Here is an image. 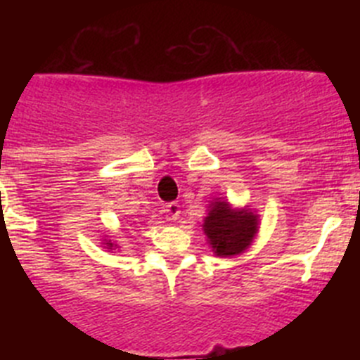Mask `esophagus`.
<instances>
[{
	"label": "esophagus",
	"mask_w": 360,
	"mask_h": 360,
	"mask_svg": "<svg viewBox=\"0 0 360 360\" xmlns=\"http://www.w3.org/2000/svg\"><path fill=\"white\" fill-rule=\"evenodd\" d=\"M165 212H167V216H169V219H177V217H179V212H181L179 203H177V202L167 203Z\"/></svg>",
	"instance_id": "esophagus-1"
}]
</instances>
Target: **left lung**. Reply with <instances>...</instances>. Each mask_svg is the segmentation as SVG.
<instances>
[{
	"mask_svg": "<svg viewBox=\"0 0 360 360\" xmlns=\"http://www.w3.org/2000/svg\"><path fill=\"white\" fill-rule=\"evenodd\" d=\"M257 214L248 209H233L228 202L216 200L209 203V214L202 224L207 242L214 254L231 257L242 254L252 244L257 233Z\"/></svg>",
	"mask_w": 360,
	"mask_h": 360,
	"instance_id": "left-lung-1",
	"label": "left lung"
}]
</instances>
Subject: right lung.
I'll list each match as a JSON object with an SVG mask.
<instances>
[{"instance_id":"1","label":"right lung","mask_w":360,"mask_h":360,"mask_svg":"<svg viewBox=\"0 0 360 360\" xmlns=\"http://www.w3.org/2000/svg\"><path fill=\"white\" fill-rule=\"evenodd\" d=\"M106 245H108V248H106V249H111V248H115V245H112V244H111V240H106Z\"/></svg>"}]
</instances>
